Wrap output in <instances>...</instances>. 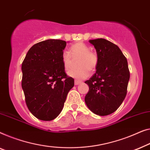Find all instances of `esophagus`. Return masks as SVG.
<instances>
[{
  "label": "esophagus",
  "instance_id": "obj_1",
  "mask_svg": "<svg viewBox=\"0 0 150 150\" xmlns=\"http://www.w3.org/2000/svg\"><path fill=\"white\" fill-rule=\"evenodd\" d=\"M81 83H82L81 81H78V80H75V85H76V86L79 85V84Z\"/></svg>",
  "mask_w": 150,
  "mask_h": 150
}]
</instances>
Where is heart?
<instances>
[{"label": "heart", "mask_w": 150, "mask_h": 150, "mask_svg": "<svg viewBox=\"0 0 150 150\" xmlns=\"http://www.w3.org/2000/svg\"><path fill=\"white\" fill-rule=\"evenodd\" d=\"M79 58L77 65V69L69 71L68 75L77 80H82L88 77L90 71L95 70L98 62V58L95 52L91 51L88 46L81 42L73 44L69 48V53L63 52L62 61L63 66L66 70L72 67L74 60Z\"/></svg>", "instance_id": "heart-1"}]
</instances>
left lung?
Returning a JSON list of instances; mask_svg holds the SVG:
<instances>
[{
  "label": "left lung",
  "instance_id": "8db88e82",
  "mask_svg": "<svg viewBox=\"0 0 150 150\" xmlns=\"http://www.w3.org/2000/svg\"><path fill=\"white\" fill-rule=\"evenodd\" d=\"M89 41L98 62L96 73L85 81L89 86L85 102L90 111L104 116L116 111L125 98L130 71L126 58L115 44L105 39Z\"/></svg>",
  "mask_w": 150,
  "mask_h": 150
}]
</instances>
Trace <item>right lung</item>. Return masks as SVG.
Wrapping results in <instances>:
<instances>
[{
    "label": "right lung",
    "instance_id": "right-lung-1",
    "mask_svg": "<svg viewBox=\"0 0 150 150\" xmlns=\"http://www.w3.org/2000/svg\"><path fill=\"white\" fill-rule=\"evenodd\" d=\"M67 42L48 39L30 47L22 64V87L31 113L50 121L62 111L74 79L66 74L62 61Z\"/></svg>",
    "mask_w": 150,
    "mask_h": 150
}]
</instances>
